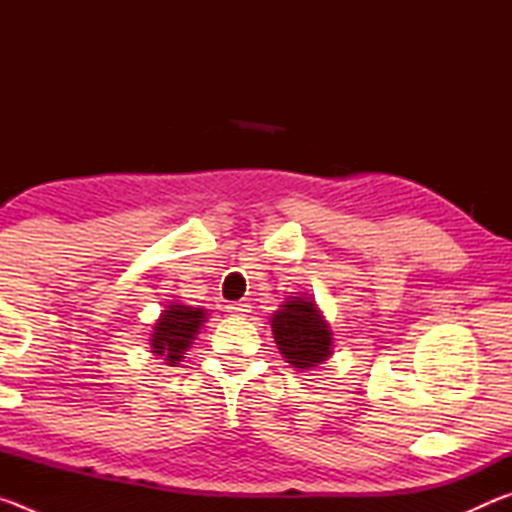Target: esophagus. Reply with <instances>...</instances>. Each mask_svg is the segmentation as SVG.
<instances>
[{
  "mask_svg": "<svg viewBox=\"0 0 512 512\" xmlns=\"http://www.w3.org/2000/svg\"><path fill=\"white\" fill-rule=\"evenodd\" d=\"M228 311L232 316H246L248 311H250V305L248 302H244V300H239V302H232V305L228 307Z\"/></svg>",
  "mask_w": 512,
  "mask_h": 512,
  "instance_id": "esophagus-1",
  "label": "esophagus"
}]
</instances>
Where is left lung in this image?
<instances>
[{"label": "left lung", "instance_id": "8db88e82", "mask_svg": "<svg viewBox=\"0 0 512 512\" xmlns=\"http://www.w3.org/2000/svg\"><path fill=\"white\" fill-rule=\"evenodd\" d=\"M271 332L277 350L291 368L314 370L334 352V332L323 311L307 293L287 296L271 314Z\"/></svg>", "mask_w": 512, "mask_h": 512}]
</instances>
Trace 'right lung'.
<instances>
[{"label": "right lung", "instance_id": "right-lung-1", "mask_svg": "<svg viewBox=\"0 0 512 512\" xmlns=\"http://www.w3.org/2000/svg\"><path fill=\"white\" fill-rule=\"evenodd\" d=\"M207 309L192 307L185 302H169L155 320L149 336L151 354L160 357L164 366H178L185 359V352L192 348L196 336L201 334L203 323H207Z\"/></svg>", "mask_w": 512, "mask_h": 512}]
</instances>
